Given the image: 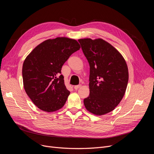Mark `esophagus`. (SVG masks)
<instances>
[{"mask_svg":"<svg viewBox=\"0 0 154 154\" xmlns=\"http://www.w3.org/2000/svg\"><path fill=\"white\" fill-rule=\"evenodd\" d=\"M81 86H82V85H75V86H74V88H75V90H77L78 88H79L81 87Z\"/></svg>","mask_w":154,"mask_h":154,"instance_id":"34e87169","label":"esophagus"}]
</instances>
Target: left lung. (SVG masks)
Masks as SVG:
<instances>
[{"label": "left lung", "instance_id": "8db88e82", "mask_svg": "<svg viewBox=\"0 0 154 154\" xmlns=\"http://www.w3.org/2000/svg\"><path fill=\"white\" fill-rule=\"evenodd\" d=\"M78 40L90 66V94L84 100V106L94 115H105L114 110L124 97L128 80L127 63L102 38Z\"/></svg>", "mask_w": 154, "mask_h": 154}]
</instances>
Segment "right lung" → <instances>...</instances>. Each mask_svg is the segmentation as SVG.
Listing matches in <instances>:
<instances>
[{"mask_svg": "<svg viewBox=\"0 0 154 154\" xmlns=\"http://www.w3.org/2000/svg\"><path fill=\"white\" fill-rule=\"evenodd\" d=\"M80 48L76 40L59 37L40 43L27 56L22 66L23 87L40 110L53 112L66 103L70 92L60 75L61 69Z\"/></svg>", "mask_w": 154, "mask_h": 154, "instance_id": "1", "label": "right lung"}]
</instances>
